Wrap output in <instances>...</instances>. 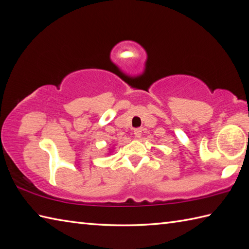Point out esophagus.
<instances>
[{
    "label": "esophagus",
    "instance_id": "1",
    "mask_svg": "<svg viewBox=\"0 0 249 249\" xmlns=\"http://www.w3.org/2000/svg\"><path fill=\"white\" fill-rule=\"evenodd\" d=\"M134 135H135L136 138H140L141 135H142V129H140V128L135 129V130H134Z\"/></svg>",
    "mask_w": 249,
    "mask_h": 249
}]
</instances>
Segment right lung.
Masks as SVG:
<instances>
[{
	"instance_id": "obj_1",
	"label": "right lung",
	"mask_w": 249,
	"mask_h": 249,
	"mask_svg": "<svg viewBox=\"0 0 249 249\" xmlns=\"http://www.w3.org/2000/svg\"><path fill=\"white\" fill-rule=\"evenodd\" d=\"M111 152H112V149H110V151H109V153H111Z\"/></svg>"
}]
</instances>
